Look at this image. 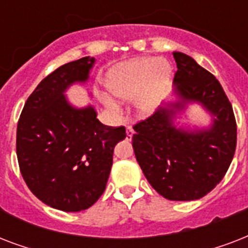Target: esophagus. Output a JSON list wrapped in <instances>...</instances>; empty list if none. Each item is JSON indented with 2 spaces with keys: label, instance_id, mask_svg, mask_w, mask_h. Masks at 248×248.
<instances>
[{
  "label": "esophagus",
  "instance_id": "obj_1",
  "mask_svg": "<svg viewBox=\"0 0 248 248\" xmlns=\"http://www.w3.org/2000/svg\"><path fill=\"white\" fill-rule=\"evenodd\" d=\"M132 135H134V128L131 126H127V128H126V139L131 140Z\"/></svg>",
  "mask_w": 248,
  "mask_h": 248
}]
</instances>
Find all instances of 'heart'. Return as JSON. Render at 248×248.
I'll use <instances>...</instances> for the list:
<instances>
[{"label": "heart", "instance_id": "obj_1", "mask_svg": "<svg viewBox=\"0 0 248 248\" xmlns=\"http://www.w3.org/2000/svg\"><path fill=\"white\" fill-rule=\"evenodd\" d=\"M171 67L162 59H136L113 68L105 78V87L120 100H131L140 113L152 112L167 89ZM105 105L116 109L113 101L105 99Z\"/></svg>", "mask_w": 248, "mask_h": 248}]
</instances>
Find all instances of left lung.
Instances as JSON below:
<instances>
[{
	"label": "left lung",
	"instance_id": "obj_1",
	"mask_svg": "<svg viewBox=\"0 0 248 248\" xmlns=\"http://www.w3.org/2000/svg\"><path fill=\"white\" fill-rule=\"evenodd\" d=\"M177 71L170 103L134 124L132 148L149 184L166 200L194 201L210 193L225 176L237 147L233 108L215 76L183 52H173ZM201 102L216 117L206 132L177 130L173 108Z\"/></svg>",
	"mask_w": 248,
	"mask_h": 248
}]
</instances>
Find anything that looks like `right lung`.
Returning <instances> with one entry per match:
<instances>
[{
	"label": "right lung",
	"mask_w": 248,
	"mask_h": 248,
	"mask_svg": "<svg viewBox=\"0 0 248 248\" xmlns=\"http://www.w3.org/2000/svg\"><path fill=\"white\" fill-rule=\"evenodd\" d=\"M95 63L86 56L59 67L29 95L17 121L16 155L31 192L50 207L78 212L104 193L113 149L124 126L103 124L93 107L76 109L64 91L89 78Z\"/></svg>",
	"instance_id": "obj_1"
}]
</instances>
